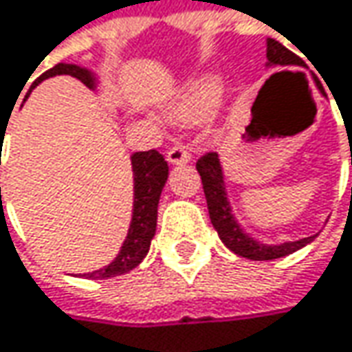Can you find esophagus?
I'll list each match as a JSON object with an SVG mask.
<instances>
[{
    "mask_svg": "<svg viewBox=\"0 0 352 352\" xmlns=\"http://www.w3.org/2000/svg\"><path fill=\"white\" fill-rule=\"evenodd\" d=\"M167 161L171 165H183V163H189L191 161V153L183 146V144H175L167 151Z\"/></svg>",
    "mask_w": 352,
    "mask_h": 352,
    "instance_id": "obj_1",
    "label": "esophagus"
}]
</instances>
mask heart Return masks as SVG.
I'll use <instances>...</instances> for the list:
<instances>
[{
    "label": "heart",
    "mask_w": 352,
    "mask_h": 352,
    "mask_svg": "<svg viewBox=\"0 0 352 352\" xmlns=\"http://www.w3.org/2000/svg\"><path fill=\"white\" fill-rule=\"evenodd\" d=\"M217 96H219V84L215 78L208 76V78L193 80L187 86V90L171 104L167 116L177 124L199 122L215 107Z\"/></svg>",
    "instance_id": "1"
}]
</instances>
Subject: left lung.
Listing matches in <instances>:
<instances>
[{
	"label": "left lung",
	"instance_id": "left-lung-1",
	"mask_svg": "<svg viewBox=\"0 0 352 352\" xmlns=\"http://www.w3.org/2000/svg\"><path fill=\"white\" fill-rule=\"evenodd\" d=\"M268 48H266V58H268V66H304L302 58H298L294 52L284 48L280 42L268 38ZM316 86L322 92L320 82H316ZM197 171L201 175L204 183V193L208 199L209 219L219 236V240L226 243V248H230L234 254H238L241 258L248 260H276V258H284L296 250L304 248L306 243L314 240V236L302 238L298 241H284L278 245H268V243H260L254 240L250 234H245L238 223V219L234 217L230 201H228V193H226V183H223V171H221V163L217 153H206L199 161H197Z\"/></svg>",
	"mask_w": 352,
	"mask_h": 352
}]
</instances>
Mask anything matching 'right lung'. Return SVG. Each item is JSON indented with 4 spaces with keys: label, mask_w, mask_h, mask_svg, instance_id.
<instances>
[{
    "label": "right lung",
    "mask_w": 352,
    "mask_h": 352,
    "mask_svg": "<svg viewBox=\"0 0 352 352\" xmlns=\"http://www.w3.org/2000/svg\"><path fill=\"white\" fill-rule=\"evenodd\" d=\"M60 74L78 78L88 88H96V76L90 70L80 68L76 64H64V62L56 64L54 68L46 70L40 78H36L32 88H36L40 82L46 80V78L60 76ZM1 137H3V133H1ZM131 165H133V177H135V201H133V219H131L126 240L122 241V248H120L118 256L112 260L109 266H104V268L96 272H90V274H82L84 278L107 280V278L126 274V272L137 268L143 262V258L146 256L148 248H151V240H153L155 230H157L159 197H161V191H163L167 175H169V165L163 159V155L159 151H155V148L135 153L131 157Z\"/></svg>",
    "instance_id": "add662e5"
}]
</instances>
